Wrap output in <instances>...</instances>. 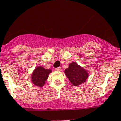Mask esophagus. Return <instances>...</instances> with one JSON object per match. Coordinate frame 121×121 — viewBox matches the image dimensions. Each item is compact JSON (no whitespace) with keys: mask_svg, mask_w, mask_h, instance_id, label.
<instances>
[{"mask_svg":"<svg viewBox=\"0 0 121 121\" xmlns=\"http://www.w3.org/2000/svg\"><path fill=\"white\" fill-rule=\"evenodd\" d=\"M55 70L56 71H60L61 70V67L56 68H55Z\"/></svg>","mask_w":121,"mask_h":121,"instance_id":"34e87169","label":"esophagus"}]
</instances>
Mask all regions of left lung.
<instances>
[{
  "label": "left lung",
  "instance_id": "1",
  "mask_svg": "<svg viewBox=\"0 0 121 121\" xmlns=\"http://www.w3.org/2000/svg\"><path fill=\"white\" fill-rule=\"evenodd\" d=\"M70 83L74 86L84 83L88 79L89 74L87 70L77 63L73 61L64 71Z\"/></svg>",
  "mask_w": 121,
  "mask_h": 121
}]
</instances>
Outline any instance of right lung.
Masks as SVG:
<instances>
[{"instance_id":"obj_1","label":"right lung","mask_w":121,"mask_h":121,"mask_svg":"<svg viewBox=\"0 0 121 121\" xmlns=\"http://www.w3.org/2000/svg\"><path fill=\"white\" fill-rule=\"evenodd\" d=\"M52 71L51 69H45L42 66H37L32 72L31 76L32 83L35 86L42 88Z\"/></svg>"}]
</instances>
